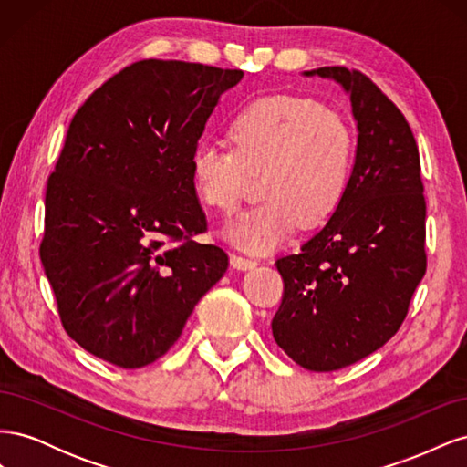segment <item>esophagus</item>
Segmentation results:
<instances>
[{
	"instance_id": "obj_1",
	"label": "esophagus",
	"mask_w": 467,
	"mask_h": 467,
	"mask_svg": "<svg viewBox=\"0 0 467 467\" xmlns=\"http://www.w3.org/2000/svg\"><path fill=\"white\" fill-rule=\"evenodd\" d=\"M230 263L234 268H237V271H249V268H255L257 266V261L255 259H247V257H242V255H230Z\"/></svg>"
}]
</instances>
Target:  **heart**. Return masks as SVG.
Listing matches in <instances>:
<instances>
[{"label": "heart", "instance_id": "obj_1", "mask_svg": "<svg viewBox=\"0 0 467 467\" xmlns=\"http://www.w3.org/2000/svg\"><path fill=\"white\" fill-rule=\"evenodd\" d=\"M234 148L201 140L191 153L194 194L208 208L228 212L244 194L245 171L259 173L265 201L223 225L222 235L249 253L282 245L304 223L329 220L350 189L357 136L321 103L298 95H268L232 119Z\"/></svg>", "mask_w": 467, "mask_h": 467}]
</instances>
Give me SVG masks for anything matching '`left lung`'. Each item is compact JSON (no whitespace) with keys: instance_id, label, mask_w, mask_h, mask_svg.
<instances>
[{"instance_id":"1","label":"left lung","mask_w":467,"mask_h":467,"mask_svg":"<svg viewBox=\"0 0 467 467\" xmlns=\"http://www.w3.org/2000/svg\"><path fill=\"white\" fill-rule=\"evenodd\" d=\"M350 97L357 161L345 201L323 228L276 268L285 296L273 337L312 372L355 364L398 333L427 271L419 150L389 99L357 69L317 67Z\"/></svg>"}]
</instances>
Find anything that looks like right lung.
<instances>
[{
  "mask_svg": "<svg viewBox=\"0 0 467 467\" xmlns=\"http://www.w3.org/2000/svg\"><path fill=\"white\" fill-rule=\"evenodd\" d=\"M242 69L140 60L74 115L48 177L40 261L66 333L120 368L175 345L194 306L228 268L192 242L206 216L191 153Z\"/></svg>",
  "mask_w": 467,
  "mask_h": 467,
  "instance_id": "right-lung-1",
  "label": "right lung"
}]
</instances>
